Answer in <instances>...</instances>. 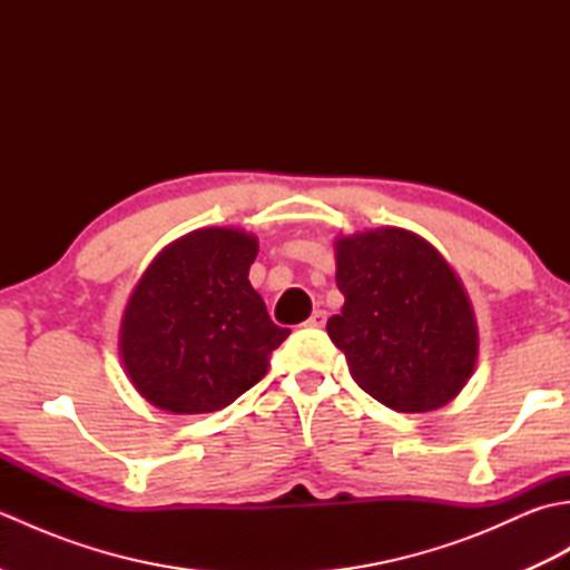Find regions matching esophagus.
<instances>
[{
	"label": "esophagus",
	"instance_id": "34e87169",
	"mask_svg": "<svg viewBox=\"0 0 570 570\" xmlns=\"http://www.w3.org/2000/svg\"><path fill=\"white\" fill-rule=\"evenodd\" d=\"M325 321H328V313L325 311H313V316L306 321L308 328H323Z\"/></svg>",
	"mask_w": 570,
	"mask_h": 570
}]
</instances>
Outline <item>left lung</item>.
Returning a JSON list of instances; mask_svg holds the SVG:
<instances>
[{
  "instance_id": "1",
  "label": "left lung",
  "mask_w": 570,
  "mask_h": 570,
  "mask_svg": "<svg viewBox=\"0 0 570 570\" xmlns=\"http://www.w3.org/2000/svg\"><path fill=\"white\" fill-rule=\"evenodd\" d=\"M335 249L345 306L328 335L353 380L406 414L451 402L478 357L475 318L451 266L402 227L341 237Z\"/></svg>"
}]
</instances>
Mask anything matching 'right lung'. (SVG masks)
I'll list each match as a JSON object with an SVG mask.
<instances>
[{
  "label": "right lung",
  "instance_id": "add662e5",
  "mask_svg": "<svg viewBox=\"0 0 570 570\" xmlns=\"http://www.w3.org/2000/svg\"><path fill=\"white\" fill-rule=\"evenodd\" d=\"M257 239L205 227L168 245L122 321V360L139 394L174 414H208L252 390L292 331L249 284Z\"/></svg>",
  "mask_w": 570,
  "mask_h": 570
}]
</instances>
